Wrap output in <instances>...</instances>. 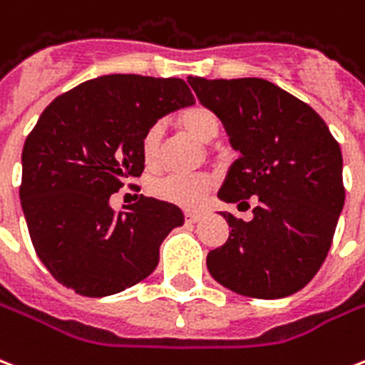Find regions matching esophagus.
<instances>
[{
  "instance_id": "esophagus-1",
  "label": "esophagus",
  "mask_w": 365,
  "mask_h": 365,
  "mask_svg": "<svg viewBox=\"0 0 365 365\" xmlns=\"http://www.w3.org/2000/svg\"><path fill=\"white\" fill-rule=\"evenodd\" d=\"M199 220H201L199 212H185V222H189V224H197Z\"/></svg>"
}]
</instances>
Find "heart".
I'll return each instance as SVG.
<instances>
[{"mask_svg":"<svg viewBox=\"0 0 365 365\" xmlns=\"http://www.w3.org/2000/svg\"><path fill=\"white\" fill-rule=\"evenodd\" d=\"M180 126L191 138L201 141L205 145H210L212 141H216V138L220 135V130H222L218 116L214 115L210 108L201 107V105L185 110L180 116ZM163 138L164 128L160 122L153 124L143 133V139H141V157H143L145 164H149V166H155L158 163V158H160ZM212 187L214 182L210 178H187L180 176V174H168V176L153 180L151 185H149V191L157 199H160V201L170 202V205H176V207L199 208L202 202L207 201L208 193L212 191Z\"/></svg>","mask_w":365,"mask_h":365,"instance_id":"obj_1","label":"heart"}]
</instances>
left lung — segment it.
Segmentation results:
<instances>
[{"mask_svg":"<svg viewBox=\"0 0 365 365\" xmlns=\"http://www.w3.org/2000/svg\"><path fill=\"white\" fill-rule=\"evenodd\" d=\"M187 82L239 151L218 199L243 205L258 197L250 222L220 212L232 232L208 252V272L243 297L297 293L322 268L343 212L341 147L312 107L268 80Z\"/></svg>","mask_w":365,"mask_h":365,"instance_id":"1","label":"left lung"}]
</instances>
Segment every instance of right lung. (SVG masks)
<instances>
[{"label":"right lung","mask_w":365,"mask_h":365,"mask_svg":"<svg viewBox=\"0 0 365 365\" xmlns=\"http://www.w3.org/2000/svg\"><path fill=\"white\" fill-rule=\"evenodd\" d=\"M191 105L180 78L107 74L41 113L22 147L21 205L36 255L61 285L108 297L157 268L164 237L183 226L182 208L141 195L115 210L110 195L141 176L143 133Z\"/></svg>","instance_id":"obj_1"}]
</instances>
